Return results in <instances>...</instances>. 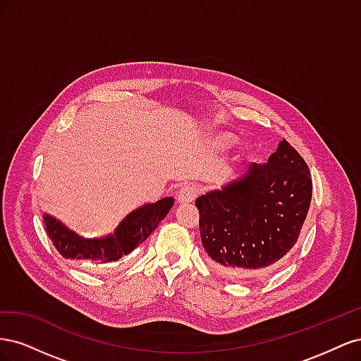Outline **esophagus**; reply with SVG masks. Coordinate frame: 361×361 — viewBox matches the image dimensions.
I'll return each mask as SVG.
<instances>
[{"mask_svg": "<svg viewBox=\"0 0 361 361\" xmlns=\"http://www.w3.org/2000/svg\"><path fill=\"white\" fill-rule=\"evenodd\" d=\"M199 195V187L192 183H185L178 191V202L179 203H190L194 202Z\"/></svg>", "mask_w": 361, "mask_h": 361, "instance_id": "34e87169", "label": "esophagus"}]
</instances>
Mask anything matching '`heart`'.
<instances>
[{
	"label": "heart",
	"instance_id": "1",
	"mask_svg": "<svg viewBox=\"0 0 361 361\" xmlns=\"http://www.w3.org/2000/svg\"><path fill=\"white\" fill-rule=\"evenodd\" d=\"M233 141V138L231 135H221V143L223 145H231Z\"/></svg>",
	"mask_w": 361,
	"mask_h": 361
}]
</instances>
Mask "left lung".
<instances>
[{"label": "left lung", "instance_id": "left-lung-1", "mask_svg": "<svg viewBox=\"0 0 361 361\" xmlns=\"http://www.w3.org/2000/svg\"><path fill=\"white\" fill-rule=\"evenodd\" d=\"M310 202L307 164L283 138L268 162L195 200L203 248L231 277H265L297 243Z\"/></svg>", "mask_w": 361, "mask_h": 361}]
</instances>
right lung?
Instances as JSON below:
<instances>
[{"instance_id":"obj_1","label":"right lung","mask_w":361,"mask_h":361,"mask_svg":"<svg viewBox=\"0 0 361 361\" xmlns=\"http://www.w3.org/2000/svg\"><path fill=\"white\" fill-rule=\"evenodd\" d=\"M173 203L171 197H166L154 204L140 207L120 223L114 235L101 239H82L49 215L43 216V224L52 244L64 259L80 260L90 265H104L129 255L143 244L162 218H166Z\"/></svg>"}]
</instances>
